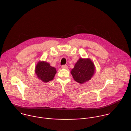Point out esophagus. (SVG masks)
Listing matches in <instances>:
<instances>
[{"mask_svg": "<svg viewBox=\"0 0 131 131\" xmlns=\"http://www.w3.org/2000/svg\"><path fill=\"white\" fill-rule=\"evenodd\" d=\"M61 68L62 69H67L68 68V67L67 65H62L61 66Z\"/></svg>", "mask_w": 131, "mask_h": 131, "instance_id": "esophagus-1", "label": "esophagus"}]
</instances>
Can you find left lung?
I'll return each instance as SVG.
<instances>
[{
    "instance_id": "left-lung-1",
    "label": "left lung",
    "mask_w": 131,
    "mask_h": 131,
    "mask_svg": "<svg viewBox=\"0 0 131 131\" xmlns=\"http://www.w3.org/2000/svg\"><path fill=\"white\" fill-rule=\"evenodd\" d=\"M94 72V66L89 59L80 58L72 69L71 74L74 80L83 83L91 79Z\"/></svg>"
}]
</instances>
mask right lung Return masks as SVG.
I'll use <instances>...</instances> for the list:
<instances>
[{
	"label": "right lung",
	"instance_id": "1",
	"mask_svg": "<svg viewBox=\"0 0 131 131\" xmlns=\"http://www.w3.org/2000/svg\"><path fill=\"white\" fill-rule=\"evenodd\" d=\"M56 73V69L44 61L39 62L36 68V73L38 78L44 82L52 80Z\"/></svg>",
	"mask_w": 131,
	"mask_h": 131
}]
</instances>
